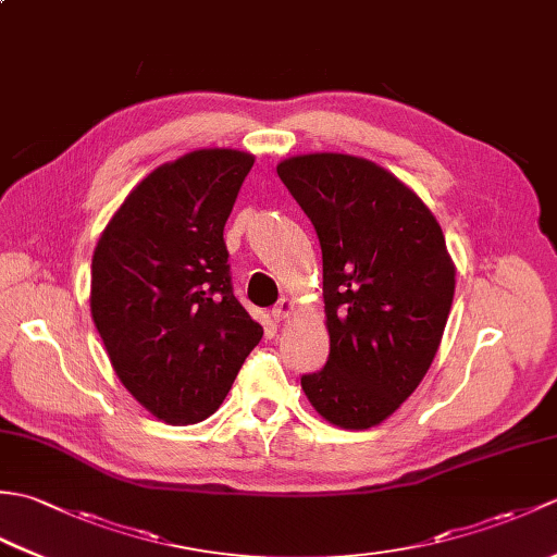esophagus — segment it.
<instances>
[{"label":"esophagus","mask_w":557,"mask_h":557,"mask_svg":"<svg viewBox=\"0 0 557 557\" xmlns=\"http://www.w3.org/2000/svg\"><path fill=\"white\" fill-rule=\"evenodd\" d=\"M292 309H294V301L292 299H280L275 306H272V321L275 323H280L282 318H287L289 313H292Z\"/></svg>","instance_id":"esophagus-1"}]
</instances>
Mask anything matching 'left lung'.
I'll return each mask as SVG.
<instances>
[{
    "label": "left lung",
    "mask_w": 557,
    "mask_h": 557,
    "mask_svg": "<svg viewBox=\"0 0 557 557\" xmlns=\"http://www.w3.org/2000/svg\"><path fill=\"white\" fill-rule=\"evenodd\" d=\"M323 251L330 354L301 375L315 411L371 429L399 409L441 347L455 265L423 200L375 162L313 152L277 164Z\"/></svg>",
    "instance_id": "obj_1"
}]
</instances>
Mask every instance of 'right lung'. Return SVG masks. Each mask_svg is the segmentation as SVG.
Listing matches in <instances>:
<instances>
[{
    "instance_id": "add662e5",
    "label": "right lung",
    "mask_w": 557,
    "mask_h": 557,
    "mask_svg": "<svg viewBox=\"0 0 557 557\" xmlns=\"http://www.w3.org/2000/svg\"><path fill=\"white\" fill-rule=\"evenodd\" d=\"M253 156L208 148L148 174L92 253L90 313L124 387L152 417L198 423L263 337L234 297L224 222Z\"/></svg>"
}]
</instances>
